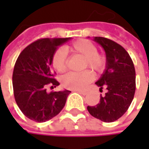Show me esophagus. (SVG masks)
I'll return each mask as SVG.
<instances>
[{"mask_svg": "<svg viewBox=\"0 0 149 149\" xmlns=\"http://www.w3.org/2000/svg\"><path fill=\"white\" fill-rule=\"evenodd\" d=\"M77 91V92H78V93H80V94H82V95H84V96H85V95L88 93L87 91H79V90H77V91Z\"/></svg>", "mask_w": 149, "mask_h": 149, "instance_id": "esophagus-1", "label": "esophagus"}]
</instances>
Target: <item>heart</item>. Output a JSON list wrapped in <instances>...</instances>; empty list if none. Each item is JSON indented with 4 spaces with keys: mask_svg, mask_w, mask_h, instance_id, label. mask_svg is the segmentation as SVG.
<instances>
[{
    "mask_svg": "<svg viewBox=\"0 0 149 149\" xmlns=\"http://www.w3.org/2000/svg\"><path fill=\"white\" fill-rule=\"evenodd\" d=\"M72 56L83 58L81 68H91L97 73H102L106 68L107 58L102 52H97V47L87 40H78L72 44L65 47V51L58 49L52 56V65L54 70L59 73H64L67 70V61L65 53ZM94 78V75L90 70L81 72H70L65 75L61 81L65 88L71 90H81L84 88Z\"/></svg>",
    "mask_w": 149,
    "mask_h": 149,
    "instance_id": "1",
    "label": "heart"
}]
</instances>
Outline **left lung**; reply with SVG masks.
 Wrapping results in <instances>:
<instances>
[{
    "label": "left lung",
    "mask_w": 149,
    "mask_h": 149,
    "mask_svg": "<svg viewBox=\"0 0 149 149\" xmlns=\"http://www.w3.org/2000/svg\"><path fill=\"white\" fill-rule=\"evenodd\" d=\"M95 41L104 47L107 66L102 77L96 83L100 91L106 88L105 96L95 106H88L89 113L105 123L119 119L128 110L135 92V70L128 52L116 42L95 37Z\"/></svg>",
    "instance_id": "1"
}]
</instances>
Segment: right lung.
<instances>
[{
    "label": "right lung",
    "instance_id": "right-lung-1",
    "mask_svg": "<svg viewBox=\"0 0 149 149\" xmlns=\"http://www.w3.org/2000/svg\"><path fill=\"white\" fill-rule=\"evenodd\" d=\"M68 38H43L28 45L19 55L13 72L15 99L29 119L44 123L56 116L64 108L70 91H46V87L59 85L51 68L57 47Z\"/></svg>",
    "mask_w": 149,
    "mask_h": 149
}]
</instances>
